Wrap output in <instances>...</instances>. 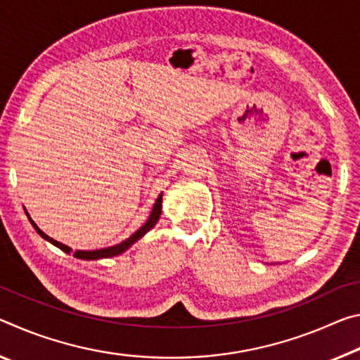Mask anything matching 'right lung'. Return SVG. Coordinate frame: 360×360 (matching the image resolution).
<instances>
[{
  "instance_id": "obj_1",
  "label": "right lung",
  "mask_w": 360,
  "mask_h": 360,
  "mask_svg": "<svg viewBox=\"0 0 360 360\" xmlns=\"http://www.w3.org/2000/svg\"><path fill=\"white\" fill-rule=\"evenodd\" d=\"M161 205H162V194H159L158 199H156V202H155V205H153V210H151V214H150V217H148V220H146L145 225L141 226V228H139L137 231H135V233L131 236V238L126 239V240H122L121 244H116V245H113V247H107V249H98V250H76V252L73 253V255H75L76 258H81V260H100V258H110V257L120 255V253L126 252V250L129 249V247L137 243V240L141 238V236H145L146 233L150 231V229H151L153 226L156 225V221L159 220V217H161ZM27 217H28V219H30V215H28V214H27ZM30 223L33 225V228L37 229L41 238H44L46 240H49L51 244H54L56 247H58V249L63 250V252H67V253L72 252V249H70L68 245L58 243V240L49 238V236H47L46 233L41 231V229L37 226V223H34L32 219H30Z\"/></svg>"
}]
</instances>
